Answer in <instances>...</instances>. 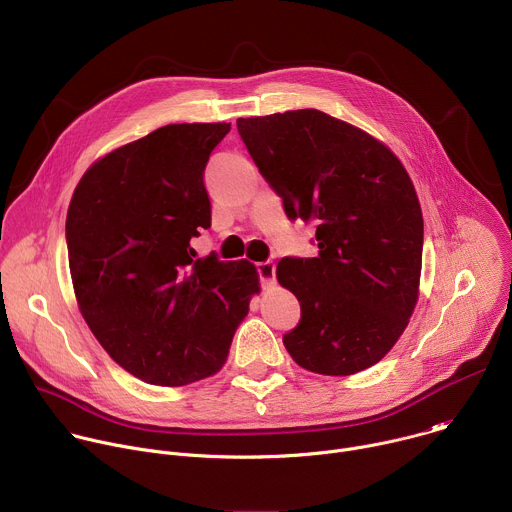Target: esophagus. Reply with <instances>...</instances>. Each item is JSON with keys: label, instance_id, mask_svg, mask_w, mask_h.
Segmentation results:
<instances>
[{"label": "esophagus", "instance_id": "34e87169", "mask_svg": "<svg viewBox=\"0 0 512 512\" xmlns=\"http://www.w3.org/2000/svg\"><path fill=\"white\" fill-rule=\"evenodd\" d=\"M257 273H259V279H261L263 287H269V285L275 283V263L273 261L257 263Z\"/></svg>", "mask_w": 512, "mask_h": 512}]
</instances>
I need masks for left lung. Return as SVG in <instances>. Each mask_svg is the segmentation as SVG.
<instances>
[{"instance_id": "1", "label": "left lung", "mask_w": 512, "mask_h": 512, "mask_svg": "<svg viewBox=\"0 0 512 512\" xmlns=\"http://www.w3.org/2000/svg\"><path fill=\"white\" fill-rule=\"evenodd\" d=\"M289 221H314L318 257H283L277 279L302 308L283 344L300 367L346 377L379 362L417 304L423 216L397 156L318 109L237 119Z\"/></svg>"}]
</instances>
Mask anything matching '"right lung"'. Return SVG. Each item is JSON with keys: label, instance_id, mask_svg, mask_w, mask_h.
<instances>
[{"label": "right lung", "instance_id": "obj_1", "mask_svg": "<svg viewBox=\"0 0 512 512\" xmlns=\"http://www.w3.org/2000/svg\"><path fill=\"white\" fill-rule=\"evenodd\" d=\"M231 123H176L95 162L72 194L66 247L75 296L107 354L133 377L182 387L221 371L259 294L247 259H196L210 227L204 168Z\"/></svg>", "mask_w": 512, "mask_h": 512}]
</instances>
